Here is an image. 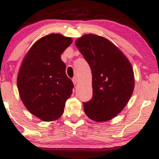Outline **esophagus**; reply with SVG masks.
Returning <instances> with one entry per match:
<instances>
[{
	"instance_id": "1",
	"label": "esophagus",
	"mask_w": 159,
	"mask_h": 159,
	"mask_svg": "<svg viewBox=\"0 0 159 159\" xmlns=\"http://www.w3.org/2000/svg\"><path fill=\"white\" fill-rule=\"evenodd\" d=\"M72 82H73V83H74L75 84H77V82H78L77 78V77H74V78H73V79H72Z\"/></svg>"
}]
</instances>
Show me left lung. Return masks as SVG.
I'll return each instance as SVG.
<instances>
[{
  "mask_svg": "<svg viewBox=\"0 0 159 159\" xmlns=\"http://www.w3.org/2000/svg\"><path fill=\"white\" fill-rule=\"evenodd\" d=\"M75 43L93 75V95L83 103L85 114L96 122L111 120L125 107L134 89L131 64L114 43L102 36L85 34Z\"/></svg>",
  "mask_w": 159,
  "mask_h": 159,
  "instance_id": "left-lung-1",
  "label": "left lung"
}]
</instances>
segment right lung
Listing matches in <instances>:
<instances>
[{"instance_id": "1", "label": "right lung", "mask_w": 159, "mask_h": 159, "mask_svg": "<svg viewBox=\"0 0 159 159\" xmlns=\"http://www.w3.org/2000/svg\"><path fill=\"white\" fill-rule=\"evenodd\" d=\"M72 39L51 34L34 43L22 61L17 77L20 98L27 110L43 121L62 116L74 84L66 75L61 54Z\"/></svg>"}]
</instances>
